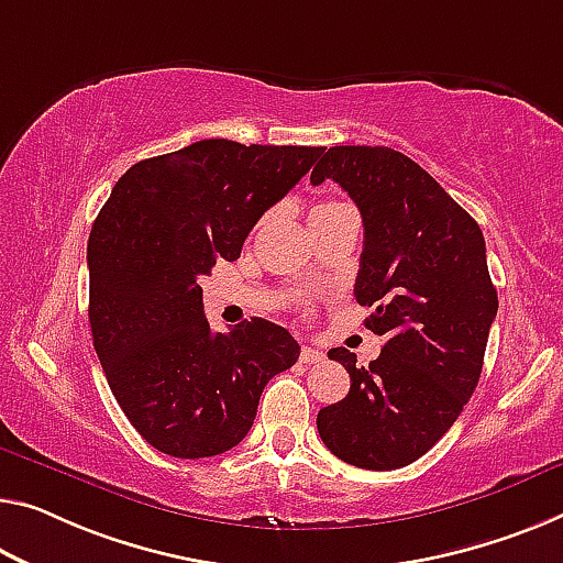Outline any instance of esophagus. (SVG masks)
Returning <instances> with one entry per match:
<instances>
[{
	"mask_svg": "<svg viewBox=\"0 0 563 563\" xmlns=\"http://www.w3.org/2000/svg\"><path fill=\"white\" fill-rule=\"evenodd\" d=\"M299 360L305 362V365H317V362L324 360V352H319V350H314V347H301Z\"/></svg>",
	"mask_w": 563,
	"mask_h": 563,
	"instance_id": "1",
	"label": "esophagus"
}]
</instances>
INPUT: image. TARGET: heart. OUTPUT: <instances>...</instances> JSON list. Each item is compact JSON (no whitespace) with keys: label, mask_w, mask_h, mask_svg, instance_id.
Wrapping results in <instances>:
<instances>
[{"label":"heart","mask_w":563,"mask_h":563,"mask_svg":"<svg viewBox=\"0 0 563 563\" xmlns=\"http://www.w3.org/2000/svg\"><path fill=\"white\" fill-rule=\"evenodd\" d=\"M342 209H347V203H340V201H324V203H319V206H314V209H311L309 223H317V221H322V219H330L332 213L342 211Z\"/></svg>","instance_id":"obj_1"}]
</instances>
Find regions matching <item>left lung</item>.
I'll return each mask as SVG.
<instances>
[{
    "label": "left lung",
    "mask_w": 563,
    "mask_h": 563,
    "mask_svg": "<svg viewBox=\"0 0 563 563\" xmlns=\"http://www.w3.org/2000/svg\"><path fill=\"white\" fill-rule=\"evenodd\" d=\"M340 184L365 227L354 297L375 307L367 330L385 336L369 367L330 350L350 393L317 415L324 445L365 471H395L426 455L481 379L498 311L486 241L473 216L400 151L334 145L311 184Z\"/></svg>",
    "instance_id": "1"
}]
</instances>
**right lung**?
Segmentation results:
<instances>
[{"mask_svg":"<svg viewBox=\"0 0 563 563\" xmlns=\"http://www.w3.org/2000/svg\"><path fill=\"white\" fill-rule=\"evenodd\" d=\"M322 151L211 137L135 163L112 186L88 241L92 344L155 451H231L252 430L266 383L297 362V340L262 317L211 332L198 279L219 258H239L249 231Z\"/></svg>","mask_w":563,"mask_h":563,"instance_id":"add662e5","label":"right lung"}]
</instances>
